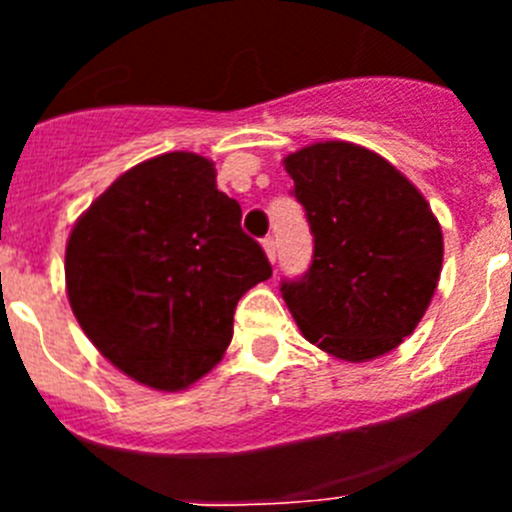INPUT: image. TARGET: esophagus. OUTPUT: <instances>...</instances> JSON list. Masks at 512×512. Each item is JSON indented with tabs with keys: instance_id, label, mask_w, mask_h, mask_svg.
Returning <instances> with one entry per match:
<instances>
[{
	"instance_id": "esophagus-1",
	"label": "esophagus",
	"mask_w": 512,
	"mask_h": 512,
	"mask_svg": "<svg viewBox=\"0 0 512 512\" xmlns=\"http://www.w3.org/2000/svg\"><path fill=\"white\" fill-rule=\"evenodd\" d=\"M264 251H266V256H269L271 264H274V261H277V253H279L277 238H274V235H266L264 238Z\"/></svg>"
}]
</instances>
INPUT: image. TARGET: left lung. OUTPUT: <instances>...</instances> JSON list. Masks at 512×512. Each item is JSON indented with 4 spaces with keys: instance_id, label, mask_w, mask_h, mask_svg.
<instances>
[{
    "instance_id": "1",
    "label": "left lung",
    "mask_w": 512,
    "mask_h": 512,
    "mask_svg": "<svg viewBox=\"0 0 512 512\" xmlns=\"http://www.w3.org/2000/svg\"><path fill=\"white\" fill-rule=\"evenodd\" d=\"M312 233L310 269L282 279L302 336L346 361L408 338L436 292L441 225L423 194L382 156L325 140L284 158Z\"/></svg>"
}]
</instances>
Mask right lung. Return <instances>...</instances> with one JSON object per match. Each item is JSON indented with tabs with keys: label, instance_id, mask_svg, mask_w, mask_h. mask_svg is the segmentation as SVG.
<instances>
[{
	"label": "right lung",
	"instance_id": "right-lung-1",
	"mask_svg": "<svg viewBox=\"0 0 512 512\" xmlns=\"http://www.w3.org/2000/svg\"><path fill=\"white\" fill-rule=\"evenodd\" d=\"M269 277L215 166L184 151L125 171L66 246L79 325L104 359L153 390H184L210 372L233 338L238 300Z\"/></svg>",
	"mask_w": 512,
	"mask_h": 512
}]
</instances>
